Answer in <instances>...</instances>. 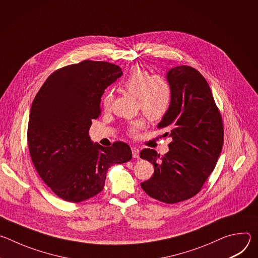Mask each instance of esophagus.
<instances>
[{
    "label": "esophagus",
    "mask_w": 258,
    "mask_h": 258,
    "mask_svg": "<svg viewBox=\"0 0 258 258\" xmlns=\"http://www.w3.org/2000/svg\"><path fill=\"white\" fill-rule=\"evenodd\" d=\"M132 153H133V157L134 158H139L140 150L137 148V147H133V148H132Z\"/></svg>",
    "instance_id": "1"
}]
</instances>
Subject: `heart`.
Returning <instances> with one entry per match:
<instances>
[{
    "label": "heart",
    "mask_w": 258,
    "mask_h": 258,
    "mask_svg": "<svg viewBox=\"0 0 258 258\" xmlns=\"http://www.w3.org/2000/svg\"><path fill=\"white\" fill-rule=\"evenodd\" d=\"M120 86L128 94L137 97L139 108L149 119L159 120L168 112L172 101V89L165 78L151 76L146 69L135 67L122 80ZM112 100V93H106L102 100L103 107L109 109ZM144 126L145 120L139 118L131 123L128 133L136 136Z\"/></svg>",
    "instance_id": "1"
}]
</instances>
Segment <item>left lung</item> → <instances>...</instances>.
I'll return each mask as SVG.
<instances>
[{"mask_svg": "<svg viewBox=\"0 0 258 258\" xmlns=\"http://www.w3.org/2000/svg\"><path fill=\"white\" fill-rule=\"evenodd\" d=\"M166 80L172 101L159 128L171 138L169 151L160 156L144 149L142 159L154 166V174L141 183L150 197L172 204L195 196L213 171L224 145L222 115L210 88L195 68L180 65L169 69Z\"/></svg>", "mask_w": 258, "mask_h": 258, "instance_id": "obj_1", "label": "left lung"}]
</instances>
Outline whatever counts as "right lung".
Here are the masks:
<instances>
[{
  "mask_svg": "<svg viewBox=\"0 0 258 258\" xmlns=\"http://www.w3.org/2000/svg\"><path fill=\"white\" fill-rule=\"evenodd\" d=\"M121 76L119 66L104 61L65 66L52 73L32 102L27 128L31 160L63 200L78 203L96 196L108 168L132 159L127 144L105 148L89 137L104 90Z\"/></svg>",
  "mask_w": 258,
  "mask_h": 258,
  "instance_id": "add662e5",
  "label": "right lung"
}]
</instances>
